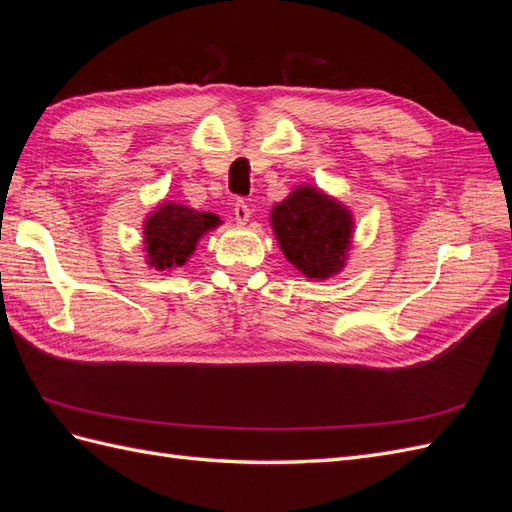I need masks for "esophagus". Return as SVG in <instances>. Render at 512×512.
I'll return each mask as SVG.
<instances>
[{
	"label": "esophagus",
	"instance_id": "34e87169",
	"mask_svg": "<svg viewBox=\"0 0 512 512\" xmlns=\"http://www.w3.org/2000/svg\"><path fill=\"white\" fill-rule=\"evenodd\" d=\"M232 213H235V220L237 224H247L250 222V205L245 203V200H237L235 203V209H232Z\"/></svg>",
	"mask_w": 512,
	"mask_h": 512
}]
</instances>
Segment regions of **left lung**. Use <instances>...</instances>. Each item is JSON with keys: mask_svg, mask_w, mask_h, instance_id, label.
<instances>
[{"mask_svg": "<svg viewBox=\"0 0 512 512\" xmlns=\"http://www.w3.org/2000/svg\"><path fill=\"white\" fill-rule=\"evenodd\" d=\"M271 228L290 265L309 280L344 269L354 235L352 211L314 185H299L271 209Z\"/></svg>", "mask_w": 512, "mask_h": 512, "instance_id": "1", "label": "left lung"}]
</instances>
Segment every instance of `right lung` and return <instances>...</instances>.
Listing matches in <instances>:
<instances>
[{
	"label": "right lung",
	"mask_w": 512,
	"mask_h": 512,
	"mask_svg": "<svg viewBox=\"0 0 512 512\" xmlns=\"http://www.w3.org/2000/svg\"><path fill=\"white\" fill-rule=\"evenodd\" d=\"M220 224L218 215L209 211H196L173 200L158 205L143 224L145 262L158 271L183 267L194 254L198 241Z\"/></svg>",
	"instance_id": "obj_1"
}]
</instances>
